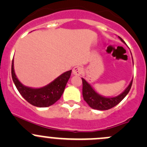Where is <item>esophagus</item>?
<instances>
[{
  "label": "esophagus",
  "instance_id": "34e87169",
  "mask_svg": "<svg viewBox=\"0 0 147 147\" xmlns=\"http://www.w3.org/2000/svg\"><path fill=\"white\" fill-rule=\"evenodd\" d=\"M83 69L80 66H75L72 69V73L75 75H80L82 73Z\"/></svg>",
  "mask_w": 147,
  "mask_h": 147
}]
</instances>
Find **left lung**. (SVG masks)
<instances>
[{
    "mask_svg": "<svg viewBox=\"0 0 147 147\" xmlns=\"http://www.w3.org/2000/svg\"><path fill=\"white\" fill-rule=\"evenodd\" d=\"M119 38L123 42H124V40L120 37ZM82 95L84 100L88 104L90 107L94 109H97V110H107V109H111V108L114 107L117 105H118L129 93L131 85H132L133 81H131L130 84H129L127 88L124 90V92H123L117 97H105L97 94L85 80L82 78Z\"/></svg>",
    "mask_w": 147,
    "mask_h": 147,
    "instance_id": "obj_1",
    "label": "left lung"
}]
</instances>
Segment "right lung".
<instances>
[{"label": "right lung", "mask_w": 147, "mask_h": 147, "mask_svg": "<svg viewBox=\"0 0 147 147\" xmlns=\"http://www.w3.org/2000/svg\"><path fill=\"white\" fill-rule=\"evenodd\" d=\"M72 70L64 72L48 85L39 89H33L23 85L18 80L12 61L11 75L13 82L22 97L32 105L38 107L51 106L61 97L65 86L69 79Z\"/></svg>", "instance_id": "right-lung-1"}]
</instances>
